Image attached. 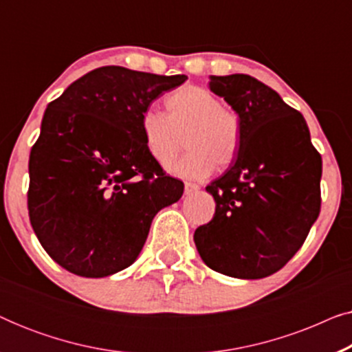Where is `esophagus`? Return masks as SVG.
I'll return each instance as SVG.
<instances>
[{
  "instance_id": "1",
  "label": "esophagus",
  "mask_w": 352,
  "mask_h": 352,
  "mask_svg": "<svg viewBox=\"0 0 352 352\" xmlns=\"http://www.w3.org/2000/svg\"><path fill=\"white\" fill-rule=\"evenodd\" d=\"M199 189H200V187H199V184H195V182H186V184H184L186 195L194 194V192H197Z\"/></svg>"
}]
</instances>
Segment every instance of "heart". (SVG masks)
I'll use <instances>...</instances> for the list:
<instances>
[{"label":"heart","instance_id":"heart-1","mask_svg":"<svg viewBox=\"0 0 352 352\" xmlns=\"http://www.w3.org/2000/svg\"><path fill=\"white\" fill-rule=\"evenodd\" d=\"M165 115L146 110L139 118V133L148 155L168 166L182 148V136L189 152L171 171L187 179L211 175L216 165H232L242 144L239 113L221 104L218 96L200 86L187 85L165 99Z\"/></svg>","mask_w":352,"mask_h":352}]
</instances>
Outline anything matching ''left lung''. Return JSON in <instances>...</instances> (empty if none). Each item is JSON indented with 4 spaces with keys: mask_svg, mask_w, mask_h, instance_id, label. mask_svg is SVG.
Segmentation results:
<instances>
[{
    "mask_svg": "<svg viewBox=\"0 0 352 352\" xmlns=\"http://www.w3.org/2000/svg\"><path fill=\"white\" fill-rule=\"evenodd\" d=\"M242 122L239 155L206 186L216 211L194 234L206 266L235 278H263L301 248L320 211L322 158L298 110L250 75L210 76Z\"/></svg>",
    "mask_w": 352,
    "mask_h": 352,
    "instance_id": "left-lung-1",
    "label": "left lung"
}]
</instances>
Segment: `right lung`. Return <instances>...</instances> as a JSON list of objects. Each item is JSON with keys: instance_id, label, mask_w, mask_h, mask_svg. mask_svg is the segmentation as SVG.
Listing matches in <instances>:
<instances>
[{"instance_id": "obj_1", "label": "right lung", "mask_w": 352, "mask_h": 352, "mask_svg": "<svg viewBox=\"0 0 352 352\" xmlns=\"http://www.w3.org/2000/svg\"><path fill=\"white\" fill-rule=\"evenodd\" d=\"M186 75L99 67L47 104L28 162V216L41 247L81 277L136 261L152 219L184 192L148 155L139 118Z\"/></svg>"}]
</instances>
